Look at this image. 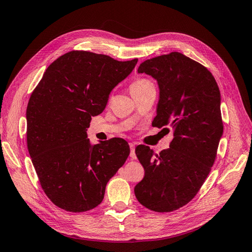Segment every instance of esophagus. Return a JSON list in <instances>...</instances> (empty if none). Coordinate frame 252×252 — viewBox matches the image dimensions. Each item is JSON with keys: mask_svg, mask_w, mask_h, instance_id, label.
<instances>
[{"mask_svg": "<svg viewBox=\"0 0 252 252\" xmlns=\"http://www.w3.org/2000/svg\"><path fill=\"white\" fill-rule=\"evenodd\" d=\"M129 146H130V158H136L135 152H134V144L133 143H129Z\"/></svg>", "mask_w": 252, "mask_h": 252, "instance_id": "1", "label": "esophagus"}]
</instances>
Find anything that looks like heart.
I'll list each match as a JSON object with an SVG mask.
<instances>
[{
    "label": "heart",
    "mask_w": 252,
    "mask_h": 252,
    "mask_svg": "<svg viewBox=\"0 0 252 252\" xmlns=\"http://www.w3.org/2000/svg\"><path fill=\"white\" fill-rule=\"evenodd\" d=\"M152 87H155V85L150 80L145 79V78H140V79H136L135 81L132 82V84L130 85V90L132 94V93H136V91H142V90L152 88Z\"/></svg>",
    "instance_id": "heart-1"
}]
</instances>
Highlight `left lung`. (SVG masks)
<instances>
[{
	"mask_svg": "<svg viewBox=\"0 0 252 252\" xmlns=\"http://www.w3.org/2000/svg\"><path fill=\"white\" fill-rule=\"evenodd\" d=\"M138 72L158 81L152 126L170 127L173 139L158 155L145 145L135 148L145 175L134 194L152 211L170 212L193 199L216 161L224 127L220 89L207 68L181 52L146 60Z\"/></svg>",
	"mask_w": 252,
	"mask_h": 252,
	"instance_id": "1",
	"label": "left lung"
}]
</instances>
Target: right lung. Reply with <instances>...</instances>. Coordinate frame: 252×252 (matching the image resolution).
I'll list each match as a JSON object with an SVG mask.
<instances>
[{"label": "right lung", "mask_w": 252, "mask_h": 252, "mask_svg": "<svg viewBox=\"0 0 252 252\" xmlns=\"http://www.w3.org/2000/svg\"><path fill=\"white\" fill-rule=\"evenodd\" d=\"M138 59L72 50L52 62L30 95L26 110L27 147L48 199L70 212L94 209L108 181L130 154L113 138L91 144L86 130L102 113L111 90L133 70Z\"/></svg>", "instance_id": "right-lung-1"}]
</instances>
